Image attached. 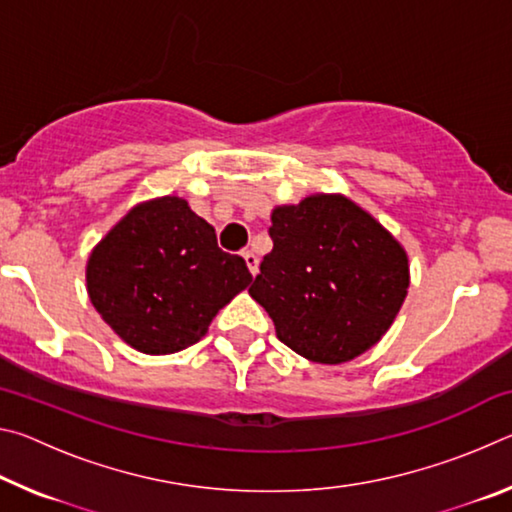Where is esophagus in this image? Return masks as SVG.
Listing matches in <instances>:
<instances>
[{
  "instance_id": "esophagus-1",
  "label": "esophagus",
  "mask_w": 512,
  "mask_h": 512,
  "mask_svg": "<svg viewBox=\"0 0 512 512\" xmlns=\"http://www.w3.org/2000/svg\"><path fill=\"white\" fill-rule=\"evenodd\" d=\"M241 255H244V259H246V266H248V271L250 273H253V275H257V255L253 253V250H244V253H241Z\"/></svg>"
}]
</instances>
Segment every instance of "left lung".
<instances>
[{"instance_id": "obj_1", "label": "left lung", "mask_w": 512, "mask_h": 512, "mask_svg": "<svg viewBox=\"0 0 512 512\" xmlns=\"http://www.w3.org/2000/svg\"><path fill=\"white\" fill-rule=\"evenodd\" d=\"M273 250L248 289L275 334L316 363L352 361L388 332L409 289V257L375 216L341 194L271 214Z\"/></svg>"}]
</instances>
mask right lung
I'll return each mask as SVG.
<instances>
[{"label": "right lung", "instance_id": "right-lung-1", "mask_svg": "<svg viewBox=\"0 0 512 512\" xmlns=\"http://www.w3.org/2000/svg\"><path fill=\"white\" fill-rule=\"evenodd\" d=\"M85 282L121 341L144 354H173L201 341L253 275L239 255L223 253L185 198L162 196L135 205L94 246Z\"/></svg>", "mask_w": 512, "mask_h": 512}]
</instances>
